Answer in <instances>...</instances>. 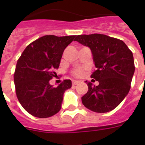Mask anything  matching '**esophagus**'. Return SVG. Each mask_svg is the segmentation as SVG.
Here are the masks:
<instances>
[{"instance_id": "1", "label": "esophagus", "mask_w": 145, "mask_h": 145, "mask_svg": "<svg viewBox=\"0 0 145 145\" xmlns=\"http://www.w3.org/2000/svg\"><path fill=\"white\" fill-rule=\"evenodd\" d=\"M77 84H79V81H78V80H73L72 81V84L74 85V86L77 85Z\"/></svg>"}]
</instances>
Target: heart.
I'll list each match as a JSON object with an SVG mask.
<instances>
[{
	"mask_svg": "<svg viewBox=\"0 0 145 145\" xmlns=\"http://www.w3.org/2000/svg\"><path fill=\"white\" fill-rule=\"evenodd\" d=\"M74 74L76 75V76H77V77H79V76H80V75L82 74V71L80 70L76 71L74 72Z\"/></svg>",
	"mask_w": 145,
	"mask_h": 145,
	"instance_id": "b5f03b06",
	"label": "heart"
}]
</instances>
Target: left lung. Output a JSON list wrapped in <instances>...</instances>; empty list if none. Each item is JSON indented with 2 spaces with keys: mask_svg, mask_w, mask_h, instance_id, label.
Masks as SVG:
<instances>
[{
  "mask_svg": "<svg viewBox=\"0 0 145 145\" xmlns=\"http://www.w3.org/2000/svg\"><path fill=\"white\" fill-rule=\"evenodd\" d=\"M74 40L90 49L96 68L91 77L99 83L95 86L85 81L88 92L82 103L96 113L114 110L130 89L135 72L133 52L123 40L101 34L77 35Z\"/></svg>",
  "mask_w": 145,
  "mask_h": 145,
  "instance_id": "obj_1",
  "label": "left lung"
}]
</instances>
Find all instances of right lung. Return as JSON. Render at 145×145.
Instances as JSON below:
<instances>
[{"mask_svg": "<svg viewBox=\"0 0 145 145\" xmlns=\"http://www.w3.org/2000/svg\"><path fill=\"white\" fill-rule=\"evenodd\" d=\"M75 36L46 35L30 44L17 61L14 84L17 98L25 110L34 117L46 118L59 112L64 93L71 87L65 80L53 87L50 80L56 76L65 49Z\"/></svg>", "mask_w": 145, "mask_h": 145, "instance_id": "1", "label": "right lung"}]
</instances>
